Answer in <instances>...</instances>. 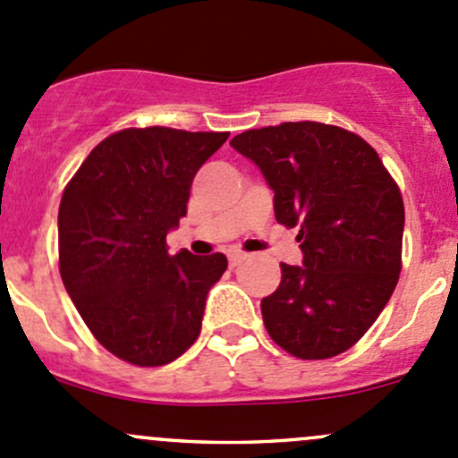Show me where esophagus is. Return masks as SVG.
<instances>
[{
	"label": "esophagus",
	"mask_w": 458,
	"mask_h": 458,
	"mask_svg": "<svg viewBox=\"0 0 458 458\" xmlns=\"http://www.w3.org/2000/svg\"><path fill=\"white\" fill-rule=\"evenodd\" d=\"M243 259H246V255H243V252H230L228 263L234 267V266H239V263H242Z\"/></svg>",
	"instance_id": "esophagus-1"
}]
</instances>
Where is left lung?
I'll return each instance as SVG.
<instances>
[{"label": "left lung", "instance_id": "1", "mask_svg": "<svg viewBox=\"0 0 458 458\" xmlns=\"http://www.w3.org/2000/svg\"><path fill=\"white\" fill-rule=\"evenodd\" d=\"M230 146L261 170L275 216L294 228L303 266L281 263L261 301L267 335L299 359L352 348L390 301L401 272L403 199L377 150L318 122L246 131Z\"/></svg>", "mask_w": 458, "mask_h": 458}]
</instances>
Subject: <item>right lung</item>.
I'll use <instances>...</instances> for the list:
<instances>
[{
	"instance_id": "1",
	"label": "right lung",
	"mask_w": 458,
	"mask_h": 458,
	"mask_svg": "<svg viewBox=\"0 0 458 458\" xmlns=\"http://www.w3.org/2000/svg\"><path fill=\"white\" fill-rule=\"evenodd\" d=\"M228 132L128 128L106 137L59 203V272L77 312L106 350L132 366H165L201 332L221 252L168 255L197 170Z\"/></svg>"
}]
</instances>
